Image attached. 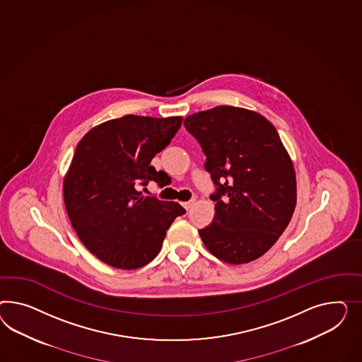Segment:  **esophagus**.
Wrapping results in <instances>:
<instances>
[{"label":"esophagus","instance_id":"34e87169","mask_svg":"<svg viewBox=\"0 0 362 362\" xmlns=\"http://www.w3.org/2000/svg\"><path fill=\"white\" fill-rule=\"evenodd\" d=\"M194 203H195V199H191V200H188L186 203H183V206L188 211L191 206H194Z\"/></svg>","mask_w":362,"mask_h":362}]
</instances>
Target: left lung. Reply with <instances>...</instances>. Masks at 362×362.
Instances as JSON below:
<instances>
[{
    "label": "left lung",
    "mask_w": 362,
    "mask_h": 362,
    "mask_svg": "<svg viewBox=\"0 0 362 362\" xmlns=\"http://www.w3.org/2000/svg\"><path fill=\"white\" fill-rule=\"evenodd\" d=\"M185 127L215 185V217L199 235L226 264L255 261L284 233L296 206L293 162L278 132L264 116L235 107L199 112Z\"/></svg>",
    "instance_id": "left-lung-1"
}]
</instances>
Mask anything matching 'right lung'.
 <instances>
[{
    "mask_svg": "<svg viewBox=\"0 0 362 362\" xmlns=\"http://www.w3.org/2000/svg\"><path fill=\"white\" fill-rule=\"evenodd\" d=\"M182 121L127 115L90 129L78 142L64 177V204L80 241L100 261L124 270L145 266L171 223L186 214L177 203L139 191L150 180L160 188L170 183L150 163Z\"/></svg>",
    "mask_w": 362,
    "mask_h": 362,
    "instance_id": "obj_1",
    "label": "right lung"
}]
</instances>
